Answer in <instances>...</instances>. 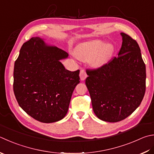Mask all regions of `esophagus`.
<instances>
[{
  "mask_svg": "<svg viewBox=\"0 0 154 154\" xmlns=\"http://www.w3.org/2000/svg\"><path fill=\"white\" fill-rule=\"evenodd\" d=\"M80 80H85L86 79V78L87 77V74L86 73V72L85 69H82L80 70Z\"/></svg>",
  "mask_w": 154,
  "mask_h": 154,
  "instance_id": "obj_1",
  "label": "esophagus"
}]
</instances>
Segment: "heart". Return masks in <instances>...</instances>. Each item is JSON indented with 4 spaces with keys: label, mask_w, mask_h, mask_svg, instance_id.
Segmentation results:
<instances>
[{
    "label": "heart",
    "mask_w": 154,
    "mask_h": 154,
    "mask_svg": "<svg viewBox=\"0 0 154 154\" xmlns=\"http://www.w3.org/2000/svg\"><path fill=\"white\" fill-rule=\"evenodd\" d=\"M114 51L111 44H106L101 41L85 43L78 46L76 50V56L83 62L91 61L95 68L100 67L111 59Z\"/></svg>",
    "instance_id": "obj_1"
}]
</instances>
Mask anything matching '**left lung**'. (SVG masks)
Here are the masks:
<instances>
[{
	"label": "left lung",
	"mask_w": 154,
	"mask_h": 154,
	"mask_svg": "<svg viewBox=\"0 0 154 154\" xmlns=\"http://www.w3.org/2000/svg\"><path fill=\"white\" fill-rule=\"evenodd\" d=\"M118 56L95 69H87L86 85L94 112L100 120L115 123L140 105L146 92V65L137 42L121 33Z\"/></svg>",
	"instance_id": "obj_1"
}]
</instances>
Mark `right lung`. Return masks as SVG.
I'll return each mask as SVG.
<instances>
[{
	"label": "right lung",
	"mask_w": 154,
	"mask_h": 154,
	"mask_svg": "<svg viewBox=\"0 0 154 154\" xmlns=\"http://www.w3.org/2000/svg\"><path fill=\"white\" fill-rule=\"evenodd\" d=\"M68 56L61 49L49 46L39 37L23 43L14 62L13 91L19 105L42 123L65 117L80 70L71 72L60 62Z\"/></svg>",
	"instance_id": "obj_1"
}]
</instances>
